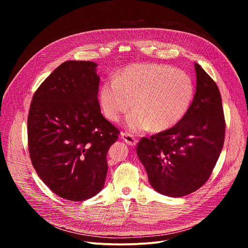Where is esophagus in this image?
I'll return each mask as SVG.
<instances>
[{
	"mask_svg": "<svg viewBox=\"0 0 248 248\" xmlns=\"http://www.w3.org/2000/svg\"><path fill=\"white\" fill-rule=\"evenodd\" d=\"M121 137L124 141H125V143L129 146H135L136 143H137V140L129 133H126V132H122L121 133Z\"/></svg>",
	"mask_w": 248,
	"mask_h": 248,
	"instance_id": "obj_1",
	"label": "esophagus"
}]
</instances>
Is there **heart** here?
Masks as SVG:
<instances>
[{"mask_svg":"<svg viewBox=\"0 0 248 248\" xmlns=\"http://www.w3.org/2000/svg\"><path fill=\"white\" fill-rule=\"evenodd\" d=\"M193 95L192 79L184 70L160 63H134L124 68L116 79L103 83L100 103L111 122H118L133 104L135 109L125 118L126 127L135 133L150 128L160 132L181 122Z\"/></svg>","mask_w":248,"mask_h":248,"instance_id":"heart-1","label":"heart"}]
</instances>
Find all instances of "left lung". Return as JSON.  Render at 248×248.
<instances>
[{
	"mask_svg": "<svg viewBox=\"0 0 248 248\" xmlns=\"http://www.w3.org/2000/svg\"><path fill=\"white\" fill-rule=\"evenodd\" d=\"M194 67L196 92L186 116L174 126L141 138L136 148L150 186L170 197L200 188L224 145L226 124L219 88L198 63Z\"/></svg>",
	"mask_w": 248,
	"mask_h": 248,
	"instance_id": "obj_1",
	"label": "left lung"
}]
</instances>
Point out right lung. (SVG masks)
<instances>
[{"label":"right lung","mask_w":248,"mask_h":248,"mask_svg":"<svg viewBox=\"0 0 248 248\" xmlns=\"http://www.w3.org/2000/svg\"><path fill=\"white\" fill-rule=\"evenodd\" d=\"M97 63L66 61L35 92L27 120L28 149L42 182L57 195L84 201L99 193L107 153L119 138L101 114Z\"/></svg>","instance_id":"right-lung-1"}]
</instances>
